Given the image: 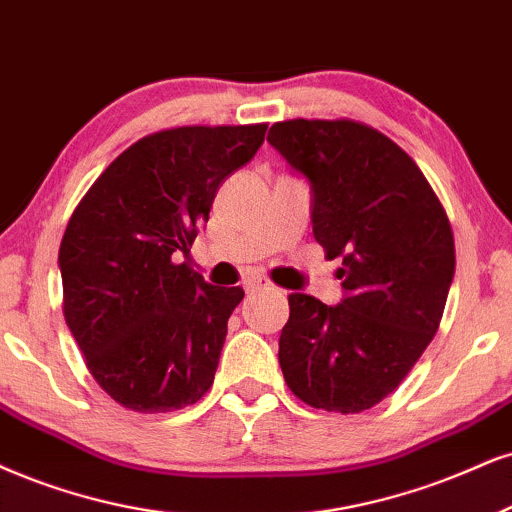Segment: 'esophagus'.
Returning <instances> with one entry per match:
<instances>
[{"mask_svg":"<svg viewBox=\"0 0 512 512\" xmlns=\"http://www.w3.org/2000/svg\"><path fill=\"white\" fill-rule=\"evenodd\" d=\"M268 287H270V282L263 280V277H249V280L244 282L246 294H254V292H258V289H268Z\"/></svg>","mask_w":512,"mask_h":512,"instance_id":"1","label":"esophagus"}]
</instances>
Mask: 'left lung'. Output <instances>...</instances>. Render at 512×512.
Wrapping results in <instances>:
<instances>
[{
	"instance_id": "left-lung-1",
	"label": "left lung",
	"mask_w": 512,
	"mask_h": 512,
	"mask_svg": "<svg viewBox=\"0 0 512 512\" xmlns=\"http://www.w3.org/2000/svg\"><path fill=\"white\" fill-rule=\"evenodd\" d=\"M268 142L311 185L315 242L342 258L344 299L289 296L280 368L301 401L361 413L389 396L439 330L456 273L444 206L415 161L356 121L275 123Z\"/></svg>"
}]
</instances>
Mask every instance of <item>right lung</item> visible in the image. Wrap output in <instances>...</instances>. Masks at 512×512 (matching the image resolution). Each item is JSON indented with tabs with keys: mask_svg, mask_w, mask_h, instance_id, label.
Returning <instances> with one entry per match:
<instances>
[{
	"mask_svg": "<svg viewBox=\"0 0 512 512\" xmlns=\"http://www.w3.org/2000/svg\"><path fill=\"white\" fill-rule=\"evenodd\" d=\"M268 125H189L142 137L85 194L59 249L63 315L92 377L137 413H168L211 389L242 287L187 263L223 182Z\"/></svg>",
	"mask_w": 512,
	"mask_h": 512,
	"instance_id": "add662e5",
	"label": "right lung"
}]
</instances>
